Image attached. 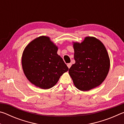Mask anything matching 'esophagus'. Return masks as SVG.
Returning a JSON list of instances; mask_svg holds the SVG:
<instances>
[{
  "label": "esophagus",
  "instance_id": "1",
  "mask_svg": "<svg viewBox=\"0 0 124 124\" xmlns=\"http://www.w3.org/2000/svg\"><path fill=\"white\" fill-rule=\"evenodd\" d=\"M71 66H72V63H70L67 64V66H68L69 68H70V67H71Z\"/></svg>",
  "mask_w": 124,
  "mask_h": 124
}]
</instances>
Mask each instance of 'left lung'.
<instances>
[{
  "instance_id": "obj_1",
  "label": "left lung",
  "mask_w": 124,
  "mask_h": 124,
  "mask_svg": "<svg viewBox=\"0 0 124 124\" xmlns=\"http://www.w3.org/2000/svg\"><path fill=\"white\" fill-rule=\"evenodd\" d=\"M75 63L69 70L75 86L82 91L98 87L110 68V59L103 44L93 37H86L81 43L73 42Z\"/></svg>"
}]
</instances>
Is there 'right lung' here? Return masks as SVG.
<instances>
[{"mask_svg":"<svg viewBox=\"0 0 124 124\" xmlns=\"http://www.w3.org/2000/svg\"><path fill=\"white\" fill-rule=\"evenodd\" d=\"M57 51V46L50 37L44 35L33 40L25 47L22 56L23 71L27 79L35 86L44 90L50 89L68 70Z\"/></svg>","mask_w":124,"mask_h":124,"instance_id":"1","label":"right lung"}]
</instances>
